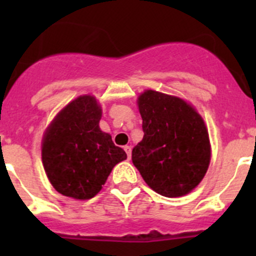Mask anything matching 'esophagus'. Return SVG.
<instances>
[{
	"label": "esophagus",
	"instance_id": "1",
	"mask_svg": "<svg viewBox=\"0 0 256 256\" xmlns=\"http://www.w3.org/2000/svg\"><path fill=\"white\" fill-rule=\"evenodd\" d=\"M124 150H125V152L128 154V158L130 160L131 158V146H124Z\"/></svg>",
	"mask_w": 256,
	"mask_h": 256
}]
</instances>
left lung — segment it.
Instances as JSON below:
<instances>
[{
	"mask_svg": "<svg viewBox=\"0 0 256 256\" xmlns=\"http://www.w3.org/2000/svg\"><path fill=\"white\" fill-rule=\"evenodd\" d=\"M144 138L132 164L150 188L164 197L194 190L210 162V144L202 116L180 98L146 90L138 96Z\"/></svg>",
	"mask_w": 256,
	"mask_h": 256,
	"instance_id": "left-lung-1",
	"label": "left lung"
}]
</instances>
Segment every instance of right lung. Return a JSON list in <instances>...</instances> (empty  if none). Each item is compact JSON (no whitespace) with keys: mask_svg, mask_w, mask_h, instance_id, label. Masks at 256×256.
<instances>
[{"mask_svg":"<svg viewBox=\"0 0 256 256\" xmlns=\"http://www.w3.org/2000/svg\"><path fill=\"white\" fill-rule=\"evenodd\" d=\"M102 108L92 95L69 102L43 138L42 162L52 186L74 200H90L106 182L115 164L128 158L112 136L99 128Z\"/></svg>","mask_w":256,"mask_h":256,"instance_id":"1","label":"right lung"}]
</instances>
